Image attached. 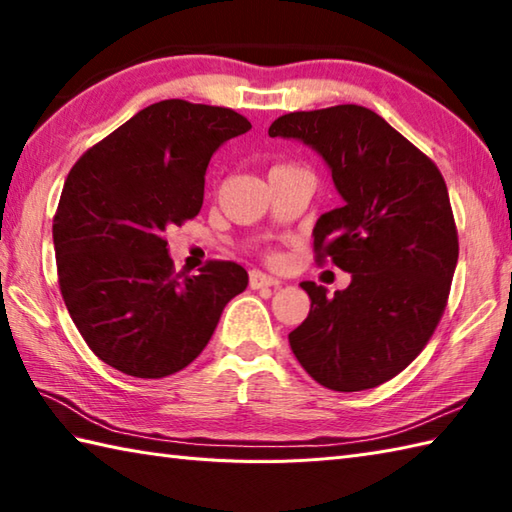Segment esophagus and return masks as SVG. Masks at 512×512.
I'll list each match as a JSON object with an SVG mask.
<instances>
[{"mask_svg": "<svg viewBox=\"0 0 512 512\" xmlns=\"http://www.w3.org/2000/svg\"><path fill=\"white\" fill-rule=\"evenodd\" d=\"M248 284L253 290H259V288H277L281 281L277 277H270V275L262 273V270H253L248 277Z\"/></svg>", "mask_w": 512, "mask_h": 512, "instance_id": "34e87169", "label": "esophagus"}]
</instances>
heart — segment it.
<instances>
[{
  "label": "heart",
  "mask_w": 512,
  "mask_h": 512,
  "mask_svg": "<svg viewBox=\"0 0 512 512\" xmlns=\"http://www.w3.org/2000/svg\"><path fill=\"white\" fill-rule=\"evenodd\" d=\"M273 259H277V257H273Z\"/></svg>",
  "instance_id": "b5f03b06"
}]
</instances>
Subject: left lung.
I'll use <instances>...</instances> for the list:
<instances>
[{"instance_id": "obj_1", "label": "left lung", "mask_w": 512, "mask_h": 512, "mask_svg": "<svg viewBox=\"0 0 512 512\" xmlns=\"http://www.w3.org/2000/svg\"><path fill=\"white\" fill-rule=\"evenodd\" d=\"M268 136L299 138L332 169L343 204L314 226V262L352 273L328 290L301 281L310 312L288 334L301 367L334 391L400 374L436 332L458 264L447 182L427 154L361 105L290 112Z\"/></svg>"}]
</instances>
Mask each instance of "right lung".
Returning a JSON list of instances; mask_svg holds the SVG:
<instances>
[{
  "label": "right lung",
  "mask_w": 512,
  "mask_h": 512,
  "mask_svg": "<svg viewBox=\"0 0 512 512\" xmlns=\"http://www.w3.org/2000/svg\"><path fill=\"white\" fill-rule=\"evenodd\" d=\"M250 125L231 107L160 101L74 162L52 220L59 288L83 341L136 378L193 363L248 286L235 262L176 273L165 231L202 209L213 151Z\"/></svg>",
  "instance_id": "obj_1"
}]
</instances>
